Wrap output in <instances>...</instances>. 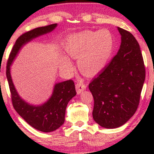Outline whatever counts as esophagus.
Returning a JSON list of instances; mask_svg holds the SVG:
<instances>
[{"label":"esophagus","mask_w":154,"mask_h":154,"mask_svg":"<svg viewBox=\"0 0 154 154\" xmlns=\"http://www.w3.org/2000/svg\"><path fill=\"white\" fill-rule=\"evenodd\" d=\"M86 87H87V85L83 83H77L75 84V88L77 90L78 94H80L83 90H85Z\"/></svg>","instance_id":"1"}]
</instances>
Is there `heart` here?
Returning a JSON list of instances; mask_svg holds the SVG:
<instances>
[{
  "label": "heart",
  "instance_id": "obj_1",
  "mask_svg": "<svg viewBox=\"0 0 154 154\" xmlns=\"http://www.w3.org/2000/svg\"><path fill=\"white\" fill-rule=\"evenodd\" d=\"M114 47V36L106 29L71 33L64 43L65 51L71 57L78 59L80 70L86 75L97 74L106 66ZM61 63L66 69L72 67L71 61L66 57H62Z\"/></svg>",
  "mask_w": 154,
  "mask_h": 154
}]
</instances>
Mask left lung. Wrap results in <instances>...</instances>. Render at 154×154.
I'll return each mask as SVG.
<instances>
[{"label": "left lung", "mask_w": 154, "mask_h": 154, "mask_svg": "<svg viewBox=\"0 0 154 154\" xmlns=\"http://www.w3.org/2000/svg\"><path fill=\"white\" fill-rule=\"evenodd\" d=\"M120 49L107 66L89 84L94 98L92 117L103 128L123 125L136 112L145 80V67L138 42L118 27Z\"/></svg>", "instance_id": "1"}]
</instances>
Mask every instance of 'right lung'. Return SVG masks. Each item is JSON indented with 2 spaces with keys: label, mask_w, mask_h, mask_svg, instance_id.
Masks as SVG:
<instances>
[{
  "label": "right lung",
  "mask_w": 154,
  "mask_h": 154,
  "mask_svg": "<svg viewBox=\"0 0 154 154\" xmlns=\"http://www.w3.org/2000/svg\"><path fill=\"white\" fill-rule=\"evenodd\" d=\"M57 26V24H53L38 27L20 35L12 48L6 66V75L14 109L27 123L44 132L54 131L64 124L67 104L76 94L74 83L72 80H69L56 83L52 95L47 102L35 106L25 102L19 95L12 82L10 66L23 46L40 35L51 32Z\"/></svg>",
  "instance_id": "add662e5"
}]
</instances>
